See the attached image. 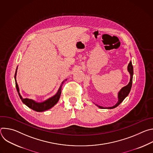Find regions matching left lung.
Instances as JSON below:
<instances>
[{"label": "left lung", "mask_w": 153, "mask_h": 153, "mask_svg": "<svg viewBox=\"0 0 153 153\" xmlns=\"http://www.w3.org/2000/svg\"><path fill=\"white\" fill-rule=\"evenodd\" d=\"M128 70L130 74H131V79H130V81L129 82V83L123 87V88L121 89V90L119 91V94H118V99L119 100L117 102V103L114 105L113 106L111 107H108V108H104L100 106H98L99 108H102V109H105V108H108V109H113L114 108L116 107H117L118 105H119L122 102L123 100L125 99V97L129 94L131 89V86H132V83H133V65H132V62H129V64H128Z\"/></svg>", "instance_id": "left-lung-1"}]
</instances>
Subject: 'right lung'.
I'll list each match as a JSON object with an SVG mask.
<instances>
[{
  "instance_id": "1",
  "label": "right lung",
  "mask_w": 153,
  "mask_h": 153,
  "mask_svg": "<svg viewBox=\"0 0 153 153\" xmlns=\"http://www.w3.org/2000/svg\"><path fill=\"white\" fill-rule=\"evenodd\" d=\"M16 71H17V69L15 73V75H14V78H15V82H16V89L17 91V93L19 94V96L21 99V100L22 101V102L25 104L28 107H29L30 108L32 109V110L37 111V112H40V111H47L49 109L51 108L53 106H54L57 102L59 100L60 94H61V91H62V84L67 80V79H65V80H63L61 85L60 88L58 90V92L57 93V94L54 96L53 97L50 98L49 99H48L47 100L43 102L42 103H36L35 102L34 100H31V99H23L22 97V96H20V93H19V87H18V85L16 82Z\"/></svg>"
}]
</instances>
